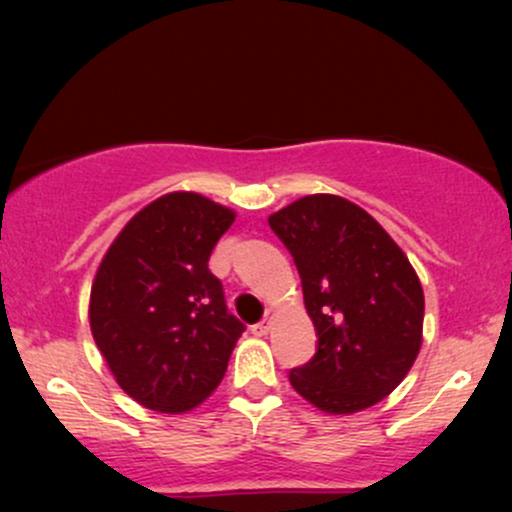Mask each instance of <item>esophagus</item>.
Segmentation results:
<instances>
[{
    "label": "esophagus",
    "mask_w": 512,
    "mask_h": 512,
    "mask_svg": "<svg viewBox=\"0 0 512 512\" xmlns=\"http://www.w3.org/2000/svg\"><path fill=\"white\" fill-rule=\"evenodd\" d=\"M269 327H272V313H267L260 322H257V325H252V334H257V337H264V334L269 332Z\"/></svg>",
    "instance_id": "esophagus-1"
}]
</instances>
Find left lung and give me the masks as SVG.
I'll use <instances>...</instances> for the list:
<instances>
[{
    "label": "left lung",
    "mask_w": 512,
    "mask_h": 512,
    "mask_svg": "<svg viewBox=\"0 0 512 512\" xmlns=\"http://www.w3.org/2000/svg\"><path fill=\"white\" fill-rule=\"evenodd\" d=\"M301 274L315 356L293 368L298 395L327 414H354L390 395L414 366L424 289L407 255L368 211L310 195L269 216Z\"/></svg>",
    "instance_id": "1"
}]
</instances>
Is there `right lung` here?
<instances>
[{
  "label": "right lung",
  "mask_w": 512,
  "mask_h": 512,
  "mask_svg": "<svg viewBox=\"0 0 512 512\" xmlns=\"http://www.w3.org/2000/svg\"><path fill=\"white\" fill-rule=\"evenodd\" d=\"M231 209L170 192L144 207L105 252L91 289V332L117 385L146 409L180 414L226 373L245 325L228 313L209 257Z\"/></svg>",
  "instance_id": "obj_1"
}]
</instances>
